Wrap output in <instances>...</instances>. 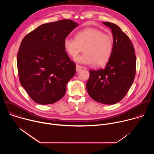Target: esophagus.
Listing matches in <instances>:
<instances>
[{"label": "esophagus", "mask_w": 154, "mask_h": 154, "mask_svg": "<svg viewBox=\"0 0 154 154\" xmlns=\"http://www.w3.org/2000/svg\"><path fill=\"white\" fill-rule=\"evenodd\" d=\"M82 68H83V67L80 66H79V65H78V64L76 65V71H77V72H79V71H80Z\"/></svg>", "instance_id": "1"}]
</instances>
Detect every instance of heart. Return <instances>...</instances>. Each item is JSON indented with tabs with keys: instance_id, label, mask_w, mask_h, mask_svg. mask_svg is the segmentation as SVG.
I'll return each instance as SVG.
<instances>
[{
	"instance_id": "heart-1",
	"label": "heart",
	"mask_w": 154,
	"mask_h": 154,
	"mask_svg": "<svg viewBox=\"0 0 154 154\" xmlns=\"http://www.w3.org/2000/svg\"><path fill=\"white\" fill-rule=\"evenodd\" d=\"M65 51L75 58L84 51L85 53L75 60L82 64L96 63L100 66L106 64L110 59L113 49V41L111 36L103 33L99 29L90 27L77 32L75 39L66 37L64 39Z\"/></svg>"
}]
</instances>
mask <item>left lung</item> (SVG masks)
<instances>
[{"label":"left lung","mask_w":154,"mask_h":154,"mask_svg":"<svg viewBox=\"0 0 154 154\" xmlns=\"http://www.w3.org/2000/svg\"><path fill=\"white\" fill-rule=\"evenodd\" d=\"M112 30L113 49L104 69L89 71L86 90L95 101L106 105L121 100L132 85L136 72L135 49L128 36L117 25L103 22Z\"/></svg>","instance_id":"obj_1"}]
</instances>
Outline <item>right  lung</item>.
<instances>
[{"label": "right lung", "mask_w": 154, "mask_h": 154, "mask_svg": "<svg viewBox=\"0 0 154 154\" xmlns=\"http://www.w3.org/2000/svg\"><path fill=\"white\" fill-rule=\"evenodd\" d=\"M78 25L69 19L44 24L22 41L17 57L19 80L35 102L52 104L64 96L76 69L63 42Z\"/></svg>", "instance_id": "add662e5"}]
</instances>
